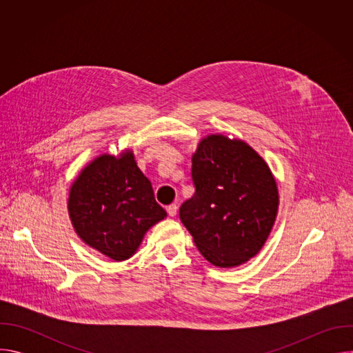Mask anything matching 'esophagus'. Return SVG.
Here are the masks:
<instances>
[{"mask_svg": "<svg viewBox=\"0 0 353 353\" xmlns=\"http://www.w3.org/2000/svg\"><path fill=\"white\" fill-rule=\"evenodd\" d=\"M166 211H168V214H169V216H176V214H177V205L176 204H170L168 208H166Z\"/></svg>", "mask_w": 353, "mask_h": 353, "instance_id": "1", "label": "esophagus"}]
</instances>
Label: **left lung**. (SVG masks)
I'll list each match as a JSON object with an SVG mask.
<instances>
[{"label": "left lung", "instance_id": "left-lung-1", "mask_svg": "<svg viewBox=\"0 0 353 353\" xmlns=\"http://www.w3.org/2000/svg\"><path fill=\"white\" fill-rule=\"evenodd\" d=\"M194 195L180 219L212 265L233 268L253 259L275 223L279 195L265 161L241 139L203 138L192 155Z\"/></svg>", "mask_w": 353, "mask_h": 353}]
</instances>
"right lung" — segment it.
I'll use <instances>...</instances> for the list:
<instances>
[{
    "instance_id": "right-lung-1",
    "label": "right lung",
    "mask_w": 353,
    "mask_h": 353,
    "mask_svg": "<svg viewBox=\"0 0 353 353\" xmlns=\"http://www.w3.org/2000/svg\"><path fill=\"white\" fill-rule=\"evenodd\" d=\"M68 214L83 243L114 261L134 256L145 233L166 218L130 149L117 158L100 155L81 170Z\"/></svg>"
}]
</instances>
